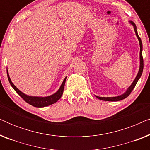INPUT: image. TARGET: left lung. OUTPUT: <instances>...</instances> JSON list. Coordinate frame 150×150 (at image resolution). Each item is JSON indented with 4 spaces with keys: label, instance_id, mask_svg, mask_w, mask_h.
<instances>
[{
    "label": "left lung",
    "instance_id": "8db88e82",
    "mask_svg": "<svg viewBox=\"0 0 150 150\" xmlns=\"http://www.w3.org/2000/svg\"><path fill=\"white\" fill-rule=\"evenodd\" d=\"M130 23L132 24L133 26H134V31H135V33H136V35L137 38H138V40L139 41V44H140V67H139V71L138 74H137V77L135 78L134 81H133V83L132 85H130V87L128 88V89H127V91L125 92L124 94H122V95H121L120 96H117V97H109V98H105V97H98V96H96V97L98 98V99L101 100H104V101H110V102H115V101H120V100H124L125 98L128 97V96L130 95L131 92L134 89L135 85H137V82H138L139 79H140L141 74H142V72H143V55H142V49H143V46H142V42H141V38H139V35H138V33H137V26L135 25V24L134 22H132V21H130Z\"/></svg>",
    "mask_w": 150,
    "mask_h": 150
}]
</instances>
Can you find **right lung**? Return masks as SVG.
<instances>
[{"label": "right lung", "instance_id": "obj_1", "mask_svg": "<svg viewBox=\"0 0 150 150\" xmlns=\"http://www.w3.org/2000/svg\"><path fill=\"white\" fill-rule=\"evenodd\" d=\"M7 74L8 80H9L10 85H11V87L13 88V89L17 92L18 95H19L20 97L24 100V101L27 102L28 104H30V105L35 106V107H40V108L44 107V106L51 105V104H54L56 102L58 101V100L61 98V96H62L63 89H64L65 83V81H66V77H65L64 81L63 82L62 85L61 86V87L59 88L58 91H57L54 94H53V95L48 96V97H44V98L33 97V96H28L27 95H25V94L20 91V90L18 89L11 82V79H10L9 78V76L8 74L7 71Z\"/></svg>", "mask_w": 150, "mask_h": 150}]
</instances>
